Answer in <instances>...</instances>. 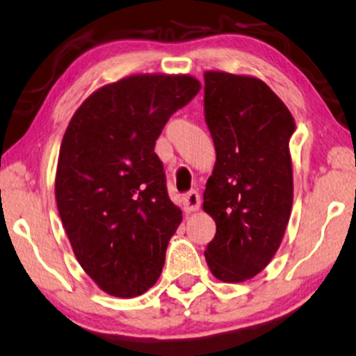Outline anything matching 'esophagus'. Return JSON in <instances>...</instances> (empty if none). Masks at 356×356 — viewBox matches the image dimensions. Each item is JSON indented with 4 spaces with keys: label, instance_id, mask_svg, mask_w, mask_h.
<instances>
[{
    "label": "esophagus",
    "instance_id": "obj_1",
    "mask_svg": "<svg viewBox=\"0 0 356 356\" xmlns=\"http://www.w3.org/2000/svg\"><path fill=\"white\" fill-rule=\"evenodd\" d=\"M200 195L192 190V192H188L187 195L184 197V209L187 213H193V211H198L200 209Z\"/></svg>",
    "mask_w": 356,
    "mask_h": 356
}]
</instances>
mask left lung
Here are the masks:
<instances>
[{"label":"left lung","instance_id":"left-lung-1","mask_svg":"<svg viewBox=\"0 0 356 356\" xmlns=\"http://www.w3.org/2000/svg\"><path fill=\"white\" fill-rule=\"evenodd\" d=\"M204 121L216 149L203 193L216 235L204 258L216 279L243 282L268 266L287 227L295 121L263 80L219 71L204 72Z\"/></svg>","mask_w":356,"mask_h":356}]
</instances>
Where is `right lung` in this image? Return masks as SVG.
I'll return each mask as SVG.
<instances>
[{"instance_id": "obj_1", "label": "right lung", "mask_w": 356, "mask_h": 356, "mask_svg": "<svg viewBox=\"0 0 356 356\" xmlns=\"http://www.w3.org/2000/svg\"><path fill=\"white\" fill-rule=\"evenodd\" d=\"M202 85L187 74H137L93 92L59 149L58 211L74 254L103 292L153 287L182 211L169 200L154 143Z\"/></svg>"}]
</instances>
